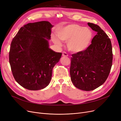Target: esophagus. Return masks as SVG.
<instances>
[{
	"label": "esophagus",
	"instance_id": "1",
	"mask_svg": "<svg viewBox=\"0 0 121 121\" xmlns=\"http://www.w3.org/2000/svg\"><path fill=\"white\" fill-rule=\"evenodd\" d=\"M62 56H63V57H67L68 56V54L66 52H63V53H62Z\"/></svg>",
	"mask_w": 121,
	"mask_h": 121
}]
</instances>
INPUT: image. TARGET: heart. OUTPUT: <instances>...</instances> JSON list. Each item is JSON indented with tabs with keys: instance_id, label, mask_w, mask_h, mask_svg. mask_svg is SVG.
Returning a JSON list of instances; mask_svg holds the SVG:
<instances>
[{
	"instance_id": "b5f03b06",
	"label": "heart",
	"mask_w": 121,
	"mask_h": 121,
	"mask_svg": "<svg viewBox=\"0 0 121 121\" xmlns=\"http://www.w3.org/2000/svg\"><path fill=\"white\" fill-rule=\"evenodd\" d=\"M56 36H52L53 43L58 46H62L61 41L67 43L68 50L74 53H81L88 48L93 34L88 28H83L77 24H71L62 27L56 31Z\"/></svg>"
}]
</instances>
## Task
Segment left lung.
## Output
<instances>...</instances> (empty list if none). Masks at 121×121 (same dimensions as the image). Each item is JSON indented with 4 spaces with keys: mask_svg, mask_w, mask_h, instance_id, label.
Returning a JSON list of instances; mask_svg holds the SVG:
<instances>
[{
    "mask_svg": "<svg viewBox=\"0 0 121 121\" xmlns=\"http://www.w3.org/2000/svg\"><path fill=\"white\" fill-rule=\"evenodd\" d=\"M88 25L97 32L92 44L84 51L73 54L70 74L74 85L83 91H92L106 81L112 65L111 41L100 27L92 23Z\"/></svg>",
    "mask_w": 121,
    "mask_h": 121,
    "instance_id": "left-lung-1",
    "label": "left lung"
}]
</instances>
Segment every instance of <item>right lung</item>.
Returning <instances> with one entry per match:
<instances>
[{"label": "right lung", "instance_id": "right-lung-1", "mask_svg": "<svg viewBox=\"0 0 121 121\" xmlns=\"http://www.w3.org/2000/svg\"><path fill=\"white\" fill-rule=\"evenodd\" d=\"M53 26L45 21L28 23L19 29L11 42L9 59L13 77L28 90L46 87L52 69L61 57L62 53L49 47Z\"/></svg>", "mask_w": 121, "mask_h": 121}]
</instances>
